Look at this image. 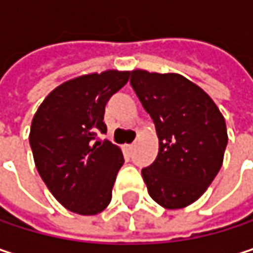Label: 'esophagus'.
Returning a JSON list of instances; mask_svg holds the SVG:
<instances>
[{
	"label": "esophagus",
	"instance_id": "esophagus-1",
	"mask_svg": "<svg viewBox=\"0 0 253 253\" xmlns=\"http://www.w3.org/2000/svg\"><path fill=\"white\" fill-rule=\"evenodd\" d=\"M133 148H134V145H133V143H130V145H123V149H125L126 152H128V154L133 151Z\"/></svg>",
	"mask_w": 253,
	"mask_h": 253
}]
</instances>
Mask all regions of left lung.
<instances>
[{
    "label": "left lung",
    "mask_w": 253,
    "mask_h": 253,
    "mask_svg": "<svg viewBox=\"0 0 253 253\" xmlns=\"http://www.w3.org/2000/svg\"><path fill=\"white\" fill-rule=\"evenodd\" d=\"M130 84L160 139L155 161L142 169L151 198L167 210L193 204L218 174L226 122L214 101L186 77L133 70Z\"/></svg>",
    "instance_id": "1"
}]
</instances>
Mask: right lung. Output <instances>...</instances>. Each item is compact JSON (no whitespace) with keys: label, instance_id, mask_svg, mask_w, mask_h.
I'll return each instance as SVG.
<instances>
[{"label":"right lung","instance_id":"1","mask_svg":"<svg viewBox=\"0 0 253 253\" xmlns=\"http://www.w3.org/2000/svg\"><path fill=\"white\" fill-rule=\"evenodd\" d=\"M128 76L108 70L69 80L43 99L32 120L29 142L38 173L69 211L95 215L111 202L125 158L99 134L107 133L105 105Z\"/></svg>","mask_w":253,"mask_h":253}]
</instances>
